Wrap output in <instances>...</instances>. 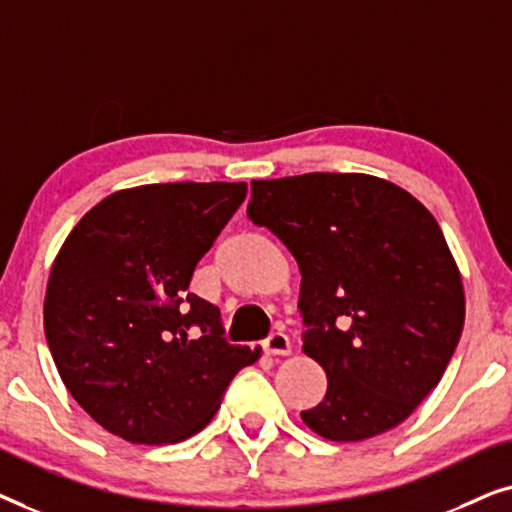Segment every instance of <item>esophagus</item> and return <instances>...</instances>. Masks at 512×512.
<instances>
[{"mask_svg": "<svg viewBox=\"0 0 512 512\" xmlns=\"http://www.w3.org/2000/svg\"><path fill=\"white\" fill-rule=\"evenodd\" d=\"M263 347H265V352L272 356H289L291 354V340H289V335L282 331L270 333V338L263 342Z\"/></svg>", "mask_w": 512, "mask_h": 512, "instance_id": "esophagus-1", "label": "esophagus"}]
</instances>
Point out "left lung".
Listing matches in <instances>:
<instances>
[{"mask_svg":"<svg viewBox=\"0 0 512 512\" xmlns=\"http://www.w3.org/2000/svg\"><path fill=\"white\" fill-rule=\"evenodd\" d=\"M249 219L300 268L303 352L326 370L321 438L359 443L408 419L443 377L466 298L443 230L405 188L373 174L251 181Z\"/></svg>","mask_w":512,"mask_h":512,"instance_id":"1","label":"left lung"}]
</instances>
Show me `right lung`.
<instances>
[{
  "label": "right lung",
  "instance_id": "1",
  "mask_svg": "<svg viewBox=\"0 0 512 512\" xmlns=\"http://www.w3.org/2000/svg\"><path fill=\"white\" fill-rule=\"evenodd\" d=\"M244 198V181L123 188L62 242L44 300L48 349L74 401L114 436H195L237 370L261 359V347L228 345L219 307L188 293Z\"/></svg>",
  "mask_w": 512,
  "mask_h": 512
}]
</instances>
